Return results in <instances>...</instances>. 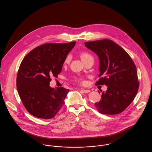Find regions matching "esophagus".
Wrapping results in <instances>:
<instances>
[{
  "instance_id": "esophagus-1",
  "label": "esophagus",
  "mask_w": 152,
  "mask_h": 152,
  "mask_svg": "<svg viewBox=\"0 0 152 152\" xmlns=\"http://www.w3.org/2000/svg\"><path fill=\"white\" fill-rule=\"evenodd\" d=\"M80 91H82L83 93L84 94H88V93H89L91 92L90 90H87V89H79Z\"/></svg>"
}]
</instances>
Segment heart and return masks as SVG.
Here are the masks:
<instances>
[{"label":"heart","mask_w":152,"mask_h":152,"mask_svg":"<svg viewBox=\"0 0 152 152\" xmlns=\"http://www.w3.org/2000/svg\"><path fill=\"white\" fill-rule=\"evenodd\" d=\"M80 57L81 58V60L84 63L86 62L87 61L89 60H91V59H93L94 60V58L92 57V56L91 55V54L89 53L88 52H86V51L81 52L80 53ZM69 60H70L69 56H67L65 58V60H64V64H68L69 62ZM75 81L76 82L79 83H80V84H83L84 83V81L81 78H76L75 79Z\"/></svg>","instance_id":"obj_1"}]
</instances>
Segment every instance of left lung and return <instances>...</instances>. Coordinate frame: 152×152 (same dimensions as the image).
<instances>
[{
  "label": "left lung",
  "instance_id": "8db88e82",
  "mask_svg": "<svg viewBox=\"0 0 152 152\" xmlns=\"http://www.w3.org/2000/svg\"><path fill=\"white\" fill-rule=\"evenodd\" d=\"M84 44L99 58L100 78L96 86L108 87L106 92H102L101 100L95 103V107L101 114L121 113L133 101L139 87L137 69L133 60L122 47L109 39Z\"/></svg>",
  "mask_w": 152,
  "mask_h": 152
}]
</instances>
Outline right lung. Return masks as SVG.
<instances>
[{
    "label": "right lung",
    "mask_w": 152,
    "mask_h": 152,
    "mask_svg": "<svg viewBox=\"0 0 152 152\" xmlns=\"http://www.w3.org/2000/svg\"><path fill=\"white\" fill-rule=\"evenodd\" d=\"M76 42L47 43L37 47L24 58L16 78L19 97L29 113L43 119L52 118L64 105L69 89L51 88V77H58L64 60Z\"/></svg>",
    "instance_id": "right-lung-1"
}]
</instances>
